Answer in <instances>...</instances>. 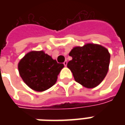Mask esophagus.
I'll return each mask as SVG.
<instances>
[{"label":"esophagus","instance_id":"esophagus-1","mask_svg":"<svg viewBox=\"0 0 125 125\" xmlns=\"http://www.w3.org/2000/svg\"><path fill=\"white\" fill-rule=\"evenodd\" d=\"M67 64H68V62H67V61H65V62H63V65H65V66H67Z\"/></svg>","mask_w":125,"mask_h":125}]
</instances>
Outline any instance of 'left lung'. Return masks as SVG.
<instances>
[{
	"instance_id": "left-lung-1",
	"label": "left lung",
	"mask_w": 125,
	"mask_h": 125,
	"mask_svg": "<svg viewBox=\"0 0 125 125\" xmlns=\"http://www.w3.org/2000/svg\"><path fill=\"white\" fill-rule=\"evenodd\" d=\"M72 57L67 64L76 82L88 88L99 85L107 74L110 55L106 48L88 43L75 47L70 52Z\"/></svg>"
}]
</instances>
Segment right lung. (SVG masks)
Wrapping results in <instances>:
<instances>
[{
    "mask_svg": "<svg viewBox=\"0 0 125 125\" xmlns=\"http://www.w3.org/2000/svg\"><path fill=\"white\" fill-rule=\"evenodd\" d=\"M63 67V63H57L43 51L29 52L18 64L24 82L37 92H43L53 86Z\"/></svg>",
    "mask_w": 125,
    "mask_h": 125,
    "instance_id": "1",
    "label": "right lung"
}]
</instances>
